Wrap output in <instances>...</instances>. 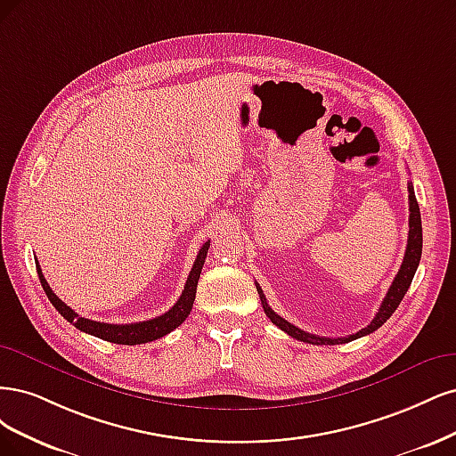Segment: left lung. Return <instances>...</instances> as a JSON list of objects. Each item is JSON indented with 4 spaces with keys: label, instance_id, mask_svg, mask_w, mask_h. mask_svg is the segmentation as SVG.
<instances>
[{
    "label": "left lung",
    "instance_id": "8db88e82",
    "mask_svg": "<svg viewBox=\"0 0 456 456\" xmlns=\"http://www.w3.org/2000/svg\"><path fill=\"white\" fill-rule=\"evenodd\" d=\"M409 189V237H407V248H405V256H403V263L395 274L394 282L387 293V297L380 303L379 313L375 314V318L371 320V324L360 330L358 333H352L348 337H320L314 333H306L299 328H296L293 324H289L288 320H284L282 316H278L273 308L269 306L265 296H263V289L259 288V284H256L257 293H259V299L263 305V311L271 318V322L274 326L281 328L282 331H286L288 335H291L293 339L303 341V343H311V345H343L348 341H354L360 339L363 335H370L375 330H379L380 326L385 324V322L394 314L395 308L402 303L405 291L409 289L411 282H413V276L417 273L419 267V261H420V254H422V224H420V210H419V202L415 199V189L413 183L407 185Z\"/></svg>",
    "mask_w": 456,
    "mask_h": 456
}]
</instances>
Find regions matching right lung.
I'll use <instances>...</instances> for the list:
<instances>
[{"mask_svg": "<svg viewBox=\"0 0 456 456\" xmlns=\"http://www.w3.org/2000/svg\"><path fill=\"white\" fill-rule=\"evenodd\" d=\"M208 248H210V240L204 242L202 248L199 249V256L193 263V269H191V273L187 276V282H185L182 296L178 301H175V305L170 308V311L157 316V318H151V320L136 322V324H104V322H94V320L79 316L76 311H71V308L62 299H58L54 296V291L51 289V286L45 281V276H43V273H41L39 263L36 267H37V274H39V282H41L43 289H45L49 301L53 303L56 311L69 322V324H73L85 333H91V335L98 337V339H104L110 343L142 345V343L160 339V337H165L167 333L174 331L180 324H183V320L189 316L191 308H193L199 276H200V271L204 265V259H207Z\"/></svg>", "mask_w": 456, "mask_h": 456, "instance_id": "right-lung-1", "label": "right lung"}]
</instances>
